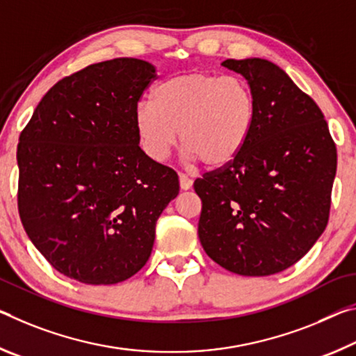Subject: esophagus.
I'll use <instances>...</instances> for the list:
<instances>
[{"mask_svg":"<svg viewBox=\"0 0 356 356\" xmlns=\"http://www.w3.org/2000/svg\"><path fill=\"white\" fill-rule=\"evenodd\" d=\"M179 188L183 191H188L192 188V178H189L188 175L179 173Z\"/></svg>","mask_w":356,"mask_h":356,"instance_id":"esophagus-1","label":"esophagus"}]
</instances>
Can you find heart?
<instances>
[{"label":"heart","mask_w":356,"mask_h":356,"mask_svg":"<svg viewBox=\"0 0 356 356\" xmlns=\"http://www.w3.org/2000/svg\"><path fill=\"white\" fill-rule=\"evenodd\" d=\"M254 92L240 77L192 71L168 77L134 112L138 143L162 162L178 142L186 161L229 165L246 147L255 123Z\"/></svg>","instance_id":"heart-1"}]
</instances>
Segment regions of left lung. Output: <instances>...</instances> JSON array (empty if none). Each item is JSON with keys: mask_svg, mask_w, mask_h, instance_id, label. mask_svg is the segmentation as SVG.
Returning a JSON list of instances; mask_svg holds the SVG:
<instances>
[{"mask_svg": "<svg viewBox=\"0 0 356 356\" xmlns=\"http://www.w3.org/2000/svg\"><path fill=\"white\" fill-rule=\"evenodd\" d=\"M222 66L248 80L257 112L240 156L195 179L199 238L225 270L276 275L306 255L328 224L336 145L322 110L275 63Z\"/></svg>", "mask_w": 356, "mask_h": 356, "instance_id": "8db88e82", "label": "left lung"}]
</instances>
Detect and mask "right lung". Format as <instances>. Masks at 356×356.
Returning <instances> with one entry per match:
<instances>
[{
  "label": "right lung",
  "instance_id": "add662e5",
  "mask_svg": "<svg viewBox=\"0 0 356 356\" xmlns=\"http://www.w3.org/2000/svg\"><path fill=\"white\" fill-rule=\"evenodd\" d=\"M156 69L137 58L91 64L55 83L20 134L19 213L61 275L123 282L147 264L178 175L138 147L134 112Z\"/></svg>",
  "mask_w": 356,
  "mask_h": 356
}]
</instances>
